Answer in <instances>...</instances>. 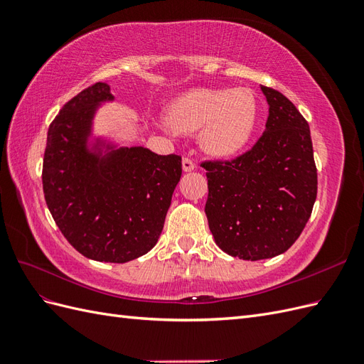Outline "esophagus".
I'll return each instance as SVG.
<instances>
[{
  "instance_id": "1",
  "label": "esophagus",
  "mask_w": 364,
  "mask_h": 364,
  "mask_svg": "<svg viewBox=\"0 0 364 364\" xmlns=\"http://www.w3.org/2000/svg\"><path fill=\"white\" fill-rule=\"evenodd\" d=\"M194 168H196V164L193 162V159H190V158H183V159H182V170H183V171L190 173V171H193Z\"/></svg>"
}]
</instances>
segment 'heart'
<instances>
[{
  "label": "heart",
  "instance_id": "heart-1",
  "mask_svg": "<svg viewBox=\"0 0 364 364\" xmlns=\"http://www.w3.org/2000/svg\"><path fill=\"white\" fill-rule=\"evenodd\" d=\"M167 123L181 134L202 129V149L213 156L229 158L243 150L255 134L258 102L249 87H199L168 106Z\"/></svg>",
  "mask_w": 364,
  "mask_h": 364
}]
</instances>
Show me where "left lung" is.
<instances>
[{
	"instance_id": "8db88e82",
	"label": "left lung",
	"mask_w": 364,
	"mask_h": 364,
	"mask_svg": "<svg viewBox=\"0 0 364 364\" xmlns=\"http://www.w3.org/2000/svg\"><path fill=\"white\" fill-rule=\"evenodd\" d=\"M266 130L230 162H203L205 214L215 245L228 255L258 261L281 255L299 238L317 196L310 127L281 92L262 86Z\"/></svg>"
}]
</instances>
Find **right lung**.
I'll return each instance as SVG.
<instances>
[{
	"label": "right lung",
	"mask_w": 364,
	"mask_h": 364,
	"mask_svg": "<svg viewBox=\"0 0 364 364\" xmlns=\"http://www.w3.org/2000/svg\"><path fill=\"white\" fill-rule=\"evenodd\" d=\"M107 102L111 86L98 82L60 109L48 129L42 185L70 245L90 259L121 264L158 243L182 159L95 136V115Z\"/></svg>",
	"instance_id": "add662e5"
}]
</instances>
